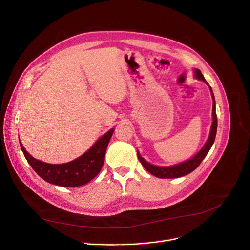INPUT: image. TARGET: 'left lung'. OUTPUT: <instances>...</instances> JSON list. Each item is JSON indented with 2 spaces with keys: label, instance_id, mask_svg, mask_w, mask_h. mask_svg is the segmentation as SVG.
<instances>
[{
  "label": "left lung",
  "instance_id": "left-lung-1",
  "mask_svg": "<svg viewBox=\"0 0 250 250\" xmlns=\"http://www.w3.org/2000/svg\"><path fill=\"white\" fill-rule=\"evenodd\" d=\"M195 77L197 79H200V80L204 81L206 84H208V82L205 80L204 76L202 75L201 71L199 69H195ZM209 88H210L212 99H213V106H212L213 122H212V125H211V130H210L208 140L205 143V145L203 146V147L193 158H191V159H189L185 162H183V163H180V164H177V165H174V166H170V167H160V166H155V165L149 164L140 155V153L138 151V158H139L140 162L142 163V165L144 166V168L148 173H151L152 175H154L158 178H162V179L180 178V177H183V176H185V175L193 172L198 167V166L201 164L203 159L206 157V155L210 151V148H211V146H212V145L215 141L216 131H217V115H216L215 97H214L211 86H209Z\"/></svg>",
  "mask_w": 250,
  "mask_h": 250
}]
</instances>
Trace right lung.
I'll return each mask as SVG.
<instances>
[{
    "label": "right lung",
    "instance_id": "add662e5",
    "mask_svg": "<svg viewBox=\"0 0 250 250\" xmlns=\"http://www.w3.org/2000/svg\"><path fill=\"white\" fill-rule=\"evenodd\" d=\"M114 128L109 129L79 158L65 164H47L33 158L20 142L21 149L31 167L43 180L61 187H78L85 185L101 172L107 145Z\"/></svg>",
    "mask_w": 250,
    "mask_h": 250
}]
</instances>
